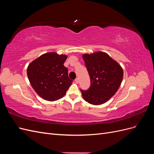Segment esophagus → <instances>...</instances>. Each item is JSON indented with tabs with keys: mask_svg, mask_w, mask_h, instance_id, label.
I'll return each instance as SVG.
<instances>
[{
	"mask_svg": "<svg viewBox=\"0 0 154 154\" xmlns=\"http://www.w3.org/2000/svg\"><path fill=\"white\" fill-rule=\"evenodd\" d=\"M75 83H79V78H76L75 79Z\"/></svg>",
	"mask_w": 154,
	"mask_h": 154,
	"instance_id": "obj_1",
	"label": "esophagus"
}]
</instances>
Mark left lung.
I'll use <instances>...</instances> for the list:
<instances>
[{"mask_svg": "<svg viewBox=\"0 0 154 154\" xmlns=\"http://www.w3.org/2000/svg\"><path fill=\"white\" fill-rule=\"evenodd\" d=\"M91 79L87 90L80 89L82 96L88 103L101 105L110 100L117 92L123 77L119 64L103 52L83 55Z\"/></svg>", "mask_w": 154, "mask_h": 154, "instance_id": "1", "label": "left lung"}]
</instances>
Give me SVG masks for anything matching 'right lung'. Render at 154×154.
<instances>
[{"label":"right lung","mask_w":154,"mask_h":154,"mask_svg":"<svg viewBox=\"0 0 154 154\" xmlns=\"http://www.w3.org/2000/svg\"><path fill=\"white\" fill-rule=\"evenodd\" d=\"M67 56L48 53L41 55L27 67V74L31 86L43 99L49 101L62 97L73 82L63 66Z\"/></svg>","instance_id":"1"}]
</instances>
